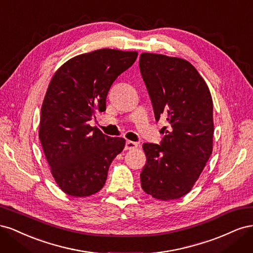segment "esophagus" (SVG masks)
I'll use <instances>...</instances> for the list:
<instances>
[{
  "mask_svg": "<svg viewBox=\"0 0 253 253\" xmlns=\"http://www.w3.org/2000/svg\"><path fill=\"white\" fill-rule=\"evenodd\" d=\"M137 147H138V143H137V142H134V141H131V140H127L126 142V150H134Z\"/></svg>",
  "mask_w": 253,
  "mask_h": 253,
  "instance_id": "34e87169",
  "label": "esophagus"
}]
</instances>
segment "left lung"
I'll use <instances>...</instances> for the list:
<instances>
[{
  "label": "left lung",
  "mask_w": 253,
  "mask_h": 253,
  "mask_svg": "<svg viewBox=\"0 0 253 253\" xmlns=\"http://www.w3.org/2000/svg\"><path fill=\"white\" fill-rule=\"evenodd\" d=\"M139 68L156 121L168 122L160 129L165 136L159 144L142 145L147 163L141 187L156 200H177L190 192L212 154V97L187 60L143 52Z\"/></svg>",
  "instance_id": "left-lung-1"
}]
</instances>
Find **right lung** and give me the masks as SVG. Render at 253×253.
Wrapping results in <instances>:
<instances>
[{"label":"right lung","instance_id":"add662e5","mask_svg":"<svg viewBox=\"0 0 253 253\" xmlns=\"http://www.w3.org/2000/svg\"><path fill=\"white\" fill-rule=\"evenodd\" d=\"M138 53L102 48L68 60L53 75L41 109L39 138L50 172L68 195L100 191L126 139L109 137L88 122L106 109V96Z\"/></svg>","mask_w":253,"mask_h":253}]
</instances>
